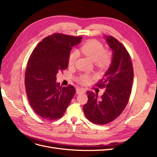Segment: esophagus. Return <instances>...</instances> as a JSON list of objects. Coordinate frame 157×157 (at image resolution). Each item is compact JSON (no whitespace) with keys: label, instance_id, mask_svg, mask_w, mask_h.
Masks as SVG:
<instances>
[{"label":"esophagus","instance_id":"34e87169","mask_svg":"<svg viewBox=\"0 0 157 157\" xmlns=\"http://www.w3.org/2000/svg\"><path fill=\"white\" fill-rule=\"evenodd\" d=\"M76 92H77V94H80L85 92V90L83 88H78V89H77V91Z\"/></svg>","mask_w":157,"mask_h":157}]
</instances>
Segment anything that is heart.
Returning <instances> with one entry per match:
<instances>
[{
	"label": "heart",
	"instance_id": "b5f03b06",
	"mask_svg": "<svg viewBox=\"0 0 157 157\" xmlns=\"http://www.w3.org/2000/svg\"><path fill=\"white\" fill-rule=\"evenodd\" d=\"M78 52L88 58L92 62H94L98 67L105 68L111 61V54L108 51L104 50L103 45L96 40H89L80 47ZM78 54L76 51H72L69 54L68 64L69 66L75 65L77 59ZM90 77L88 75H82L78 78V81L82 84H87L90 82Z\"/></svg>",
	"mask_w": 157,
	"mask_h": 157
}]
</instances>
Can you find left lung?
Listing matches in <instances>:
<instances>
[{"instance_id": "obj_1", "label": "left lung", "mask_w": 157, "mask_h": 157, "mask_svg": "<svg viewBox=\"0 0 157 157\" xmlns=\"http://www.w3.org/2000/svg\"><path fill=\"white\" fill-rule=\"evenodd\" d=\"M113 52L110 66L98 86L105 88L101 96L87 91L88 100L83 107L84 115L94 124H106L124 111L129 100L134 80L130 56L125 47L112 36H104Z\"/></svg>"}]
</instances>
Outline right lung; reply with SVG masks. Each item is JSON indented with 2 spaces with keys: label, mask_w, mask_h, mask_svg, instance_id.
Returning <instances> with one entry per match:
<instances>
[{
  "label": "right lung",
  "mask_w": 157,
  "mask_h": 157,
  "mask_svg": "<svg viewBox=\"0 0 157 157\" xmlns=\"http://www.w3.org/2000/svg\"><path fill=\"white\" fill-rule=\"evenodd\" d=\"M81 39L55 33L40 42L29 57L25 79L27 96L33 111L44 119L61 118L74 96V86H60L56 75L68 67L70 51Z\"/></svg>",
  "instance_id": "obj_1"
}]
</instances>
